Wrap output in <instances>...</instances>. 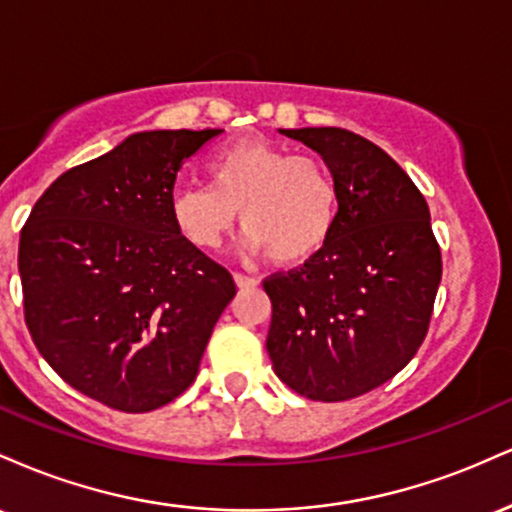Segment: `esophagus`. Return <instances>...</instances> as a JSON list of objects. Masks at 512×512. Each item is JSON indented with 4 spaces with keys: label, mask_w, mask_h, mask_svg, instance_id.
I'll list each match as a JSON object with an SVG mask.
<instances>
[{
    "label": "esophagus",
    "mask_w": 512,
    "mask_h": 512,
    "mask_svg": "<svg viewBox=\"0 0 512 512\" xmlns=\"http://www.w3.org/2000/svg\"><path fill=\"white\" fill-rule=\"evenodd\" d=\"M233 281H236L238 289H255V286L260 284L255 276H245V274H233Z\"/></svg>",
    "instance_id": "esophagus-1"
}]
</instances>
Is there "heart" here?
<instances>
[{
    "label": "heart",
    "instance_id": "obj_1",
    "mask_svg": "<svg viewBox=\"0 0 512 512\" xmlns=\"http://www.w3.org/2000/svg\"><path fill=\"white\" fill-rule=\"evenodd\" d=\"M207 168L211 185L180 187L170 202L180 236L195 248H221L238 219L250 233L248 252L286 267L330 243L337 185L317 158L248 137L216 149Z\"/></svg>",
    "mask_w": 512,
    "mask_h": 512
}]
</instances>
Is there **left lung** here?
Here are the masks:
<instances>
[{
    "instance_id": "left-lung-1",
    "label": "left lung",
    "mask_w": 512,
    "mask_h": 512,
    "mask_svg": "<svg viewBox=\"0 0 512 512\" xmlns=\"http://www.w3.org/2000/svg\"><path fill=\"white\" fill-rule=\"evenodd\" d=\"M317 151L337 185L330 243L264 281L276 375L315 402L375 390L419 351L443 262L424 195L380 146L339 127L279 129Z\"/></svg>"
}]
</instances>
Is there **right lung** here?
<instances>
[{
    "label": "right lung",
    "mask_w": 512,
    "mask_h": 512,
    "mask_svg": "<svg viewBox=\"0 0 512 512\" xmlns=\"http://www.w3.org/2000/svg\"><path fill=\"white\" fill-rule=\"evenodd\" d=\"M223 129H151L62 173L21 231L26 325L64 383L142 414L182 395L233 276L180 236L178 170Z\"/></svg>",
    "instance_id": "obj_1"
}]
</instances>
